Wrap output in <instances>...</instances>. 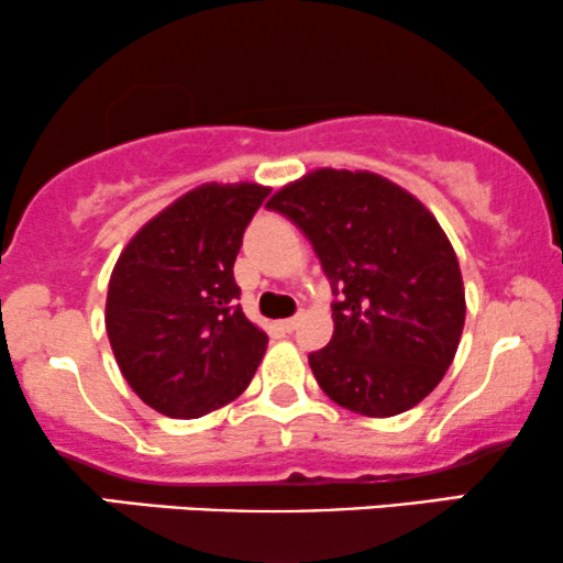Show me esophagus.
I'll use <instances>...</instances> for the list:
<instances>
[{
    "instance_id": "esophagus-1",
    "label": "esophagus",
    "mask_w": 563,
    "mask_h": 563,
    "mask_svg": "<svg viewBox=\"0 0 563 563\" xmlns=\"http://www.w3.org/2000/svg\"><path fill=\"white\" fill-rule=\"evenodd\" d=\"M297 323H300V318H284V321H282V329L284 331H287V334H292V331L297 329Z\"/></svg>"
}]
</instances>
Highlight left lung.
<instances>
[{"mask_svg":"<svg viewBox=\"0 0 563 563\" xmlns=\"http://www.w3.org/2000/svg\"><path fill=\"white\" fill-rule=\"evenodd\" d=\"M266 208L302 229L329 276L334 336L318 386L365 418L407 412L441 384L464 329L460 261L439 221L373 172L316 169Z\"/></svg>","mask_w":563,"mask_h":563,"instance_id":"1","label":"left lung"}]
</instances>
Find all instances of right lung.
<instances>
[{"label":"right lung","mask_w":563,"mask_h":563,"mask_svg":"<svg viewBox=\"0 0 563 563\" xmlns=\"http://www.w3.org/2000/svg\"><path fill=\"white\" fill-rule=\"evenodd\" d=\"M208 183L156 213L109 279L107 334L124 380L166 418H203L245 391L268 336L234 282L242 232L268 196Z\"/></svg>","instance_id":"right-lung-1"}]
</instances>
